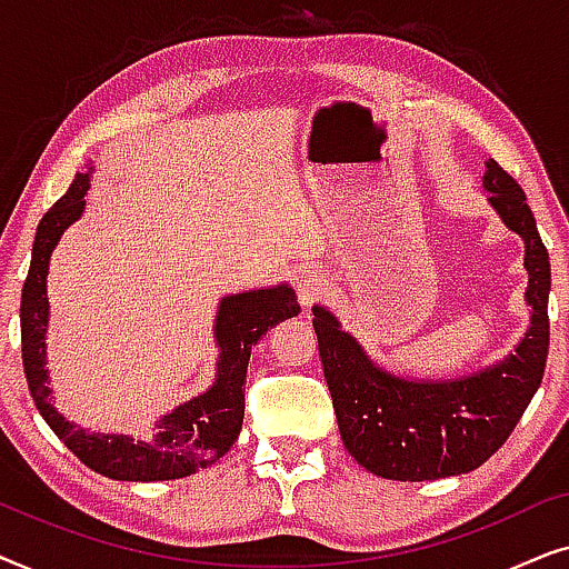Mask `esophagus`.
I'll return each instance as SVG.
<instances>
[{
	"label": "esophagus",
	"instance_id": "1",
	"mask_svg": "<svg viewBox=\"0 0 569 569\" xmlns=\"http://www.w3.org/2000/svg\"><path fill=\"white\" fill-rule=\"evenodd\" d=\"M326 290H329V284H326V279L318 274V271H306V274L298 279V300H300V306L310 308L316 300L323 298Z\"/></svg>",
	"mask_w": 569,
	"mask_h": 569
}]
</instances>
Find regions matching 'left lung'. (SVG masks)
<instances>
[{
	"label": "left lung",
	"instance_id": "8db88e82",
	"mask_svg": "<svg viewBox=\"0 0 569 569\" xmlns=\"http://www.w3.org/2000/svg\"><path fill=\"white\" fill-rule=\"evenodd\" d=\"M481 189L505 228L523 240L531 308L523 339L487 368L458 378H409L386 370L329 308L313 306V329L333 415L349 456L383 479L425 481L479 469L516 430L539 391L549 352V253L526 193L495 160Z\"/></svg>",
	"mask_w": 569,
	"mask_h": 569
}]
</instances>
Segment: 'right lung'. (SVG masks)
Instances as JSON below:
<instances>
[{
  "label": "right lung",
  "mask_w": 569,
  "mask_h": 569,
  "mask_svg": "<svg viewBox=\"0 0 569 569\" xmlns=\"http://www.w3.org/2000/svg\"><path fill=\"white\" fill-rule=\"evenodd\" d=\"M92 166L77 173L69 191L38 222L33 256L20 300L22 368L36 409L59 440L92 471L119 481H168L191 477L228 453L238 440L246 411V370L251 349L284 318L300 313L298 295L290 284L259 287L224 295L214 316L217 376L204 393L178 403L150 430L137 435L88 432L59 415L51 401L46 370V331H49V261L69 224L84 212Z\"/></svg>",
  "instance_id": "add662e5"
}]
</instances>
